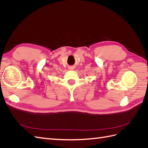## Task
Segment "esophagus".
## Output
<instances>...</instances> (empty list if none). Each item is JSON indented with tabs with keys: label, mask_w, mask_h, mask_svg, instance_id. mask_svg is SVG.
I'll return each mask as SVG.
<instances>
[{
	"label": "esophagus",
	"mask_w": 148,
	"mask_h": 148,
	"mask_svg": "<svg viewBox=\"0 0 148 148\" xmlns=\"http://www.w3.org/2000/svg\"><path fill=\"white\" fill-rule=\"evenodd\" d=\"M73 69H74L73 67H70V69H70V70H73Z\"/></svg>",
	"instance_id": "obj_1"
}]
</instances>
